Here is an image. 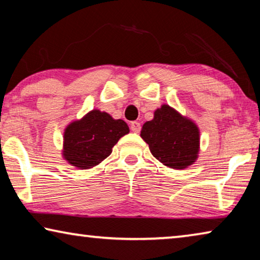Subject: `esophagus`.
<instances>
[{
    "mask_svg": "<svg viewBox=\"0 0 260 260\" xmlns=\"http://www.w3.org/2000/svg\"><path fill=\"white\" fill-rule=\"evenodd\" d=\"M131 129H132V132H134V133H139V132L141 131V124L139 121H132Z\"/></svg>",
    "mask_w": 260,
    "mask_h": 260,
    "instance_id": "esophagus-1",
    "label": "esophagus"
}]
</instances>
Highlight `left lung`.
<instances>
[{"instance_id":"obj_1","label":"left lung","mask_w":260,"mask_h":260,"mask_svg":"<svg viewBox=\"0 0 260 260\" xmlns=\"http://www.w3.org/2000/svg\"><path fill=\"white\" fill-rule=\"evenodd\" d=\"M141 138L149 144L152 156L171 169H186L197 159L199 128L169 105L156 110L153 119L143 125Z\"/></svg>"}]
</instances>
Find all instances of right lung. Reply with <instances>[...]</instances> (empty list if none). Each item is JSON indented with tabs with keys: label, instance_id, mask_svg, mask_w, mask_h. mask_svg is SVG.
Masks as SVG:
<instances>
[{
	"label": "right lung",
	"instance_id": "obj_1",
	"mask_svg": "<svg viewBox=\"0 0 260 260\" xmlns=\"http://www.w3.org/2000/svg\"><path fill=\"white\" fill-rule=\"evenodd\" d=\"M128 132L124 120L113 119L107 112L93 110L65 129L64 158L79 169H90L110 156L112 148Z\"/></svg>",
	"mask_w": 260,
	"mask_h": 260
}]
</instances>
